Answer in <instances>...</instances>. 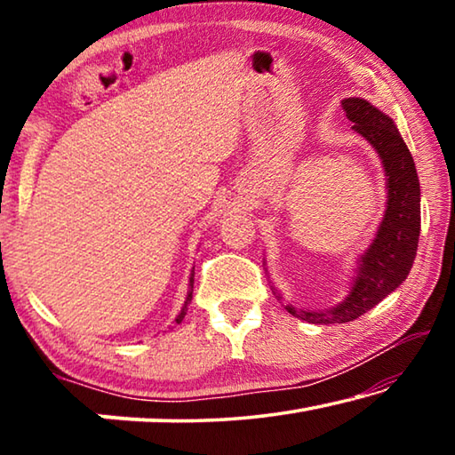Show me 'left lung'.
<instances>
[{"instance_id": "left-lung-1", "label": "left lung", "mask_w": 455, "mask_h": 455, "mask_svg": "<svg viewBox=\"0 0 455 455\" xmlns=\"http://www.w3.org/2000/svg\"><path fill=\"white\" fill-rule=\"evenodd\" d=\"M343 112L353 122V130H357L379 152L387 176V211L373 244L361 257L351 295L341 305L325 313L297 311L295 307L287 305L291 315L315 325L347 323L373 309L407 279L418 255L421 228L419 179L411 152L407 150L391 118L367 100H343Z\"/></svg>"}]
</instances>
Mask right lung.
<instances>
[{"label":"right lung","mask_w":455,"mask_h":455,"mask_svg":"<svg viewBox=\"0 0 455 455\" xmlns=\"http://www.w3.org/2000/svg\"><path fill=\"white\" fill-rule=\"evenodd\" d=\"M192 283H195V271H192V273H190V291H188L187 303H184V307H182V311L179 313V317H176V323H180V321L184 319V315H187V311H188V303L192 301Z\"/></svg>","instance_id":"obj_1"}]
</instances>
